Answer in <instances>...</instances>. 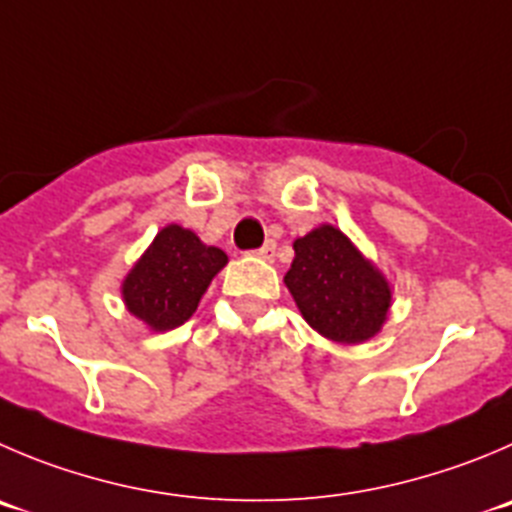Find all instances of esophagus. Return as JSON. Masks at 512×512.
<instances>
[{
  "mask_svg": "<svg viewBox=\"0 0 512 512\" xmlns=\"http://www.w3.org/2000/svg\"><path fill=\"white\" fill-rule=\"evenodd\" d=\"M253 256H259V259H264V261H274V256H276V243H274V241H266L264 246L256 248V251H253Z\"/></svg>",
  "mask_w": 512,
  "mask_h": 512,
  "instance_id": "34e87169",
  "label": "esophagus"
}]
</instances>
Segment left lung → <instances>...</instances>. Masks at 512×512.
I'll return each mask as SVG.
<instances>
[{"label": "left lung", "instance_id": "left-lung-1", "mask_svg": "<svg viewBox=\"0 0 512 512\" xmlns=\"http://www.w3.org/2000/svg\"><path fill=\"white\" fill-rule=\"evenodd\" d=\"M284 284L306 324L339 344L372 339L392 306V289L382 271L329 223L296 238Z\"/></svg>", "mask_w": 512, "mask_h": 512}]
</instances>
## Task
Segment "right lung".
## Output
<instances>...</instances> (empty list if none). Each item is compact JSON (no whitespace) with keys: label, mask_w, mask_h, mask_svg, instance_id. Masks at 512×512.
Wrapping results in <instances>:
<instances>
[{"label":"right lung","mask_w":512,"mask_h":512,"mask_svg":"<svg viewBox=\"0 0 512 512\" xmlns=\"http://www.w3.org/2000/svg\"><path fill=\"white\" fill-rule=\"evenodd\" d=\"M226 264L221 248L206 246L193 231L170 223L125 276L123 301L153 332H168L191 319L213 276Z\"/></svg>","instance_id":"1"}]
</instances>
